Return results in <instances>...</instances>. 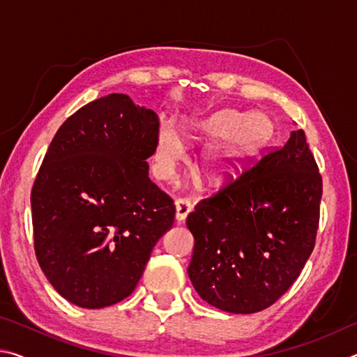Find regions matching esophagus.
Wrapping results in <instances>:
<instances>
[{"label":"esophagus","mask_w":357,"mask_h":357,"mask_svg":"<svg viewBox=\"0 0 357 357\" xmlns=\"http://www.w3.org/2000/svg\"><path fill=\"white\" fill-rule=\"evenodd\" d=\"M176 220L178 222H183L185 220V217L189 215V213L192 211V203L187 200V198H178L176 202Z\"/></svg>","instance_id":"34e87169"}]
</instances>
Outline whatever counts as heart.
I'll use <instances>...</instances> for the list:
<instances>
[{"label":"heart","mask_w":357,"mask_h":357,"mask_svg":"<svg viewBox=\"0 0 357 357\" xmlns=\"http://www.w3.org/2000/svg\"><path fill=\"white\" fill-rule=\"evenodd\" d=\"M189 138H213L219 143L204 151L202 164L211 179L231 176L239 162L269 140L274 126L264 113H244L233 108L215 112L203 119L184 124ZM184 157V143L172 126L162 124L157 130L154 148V170L162 179L173 178L176 165Z\"/></svg>","instance_id":"heart-1"}]
</instances>
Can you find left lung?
Here are the masks:
<instances>
[{"label": "left lung", "mask_w": 357, "mask_h": 357, "mask_svg": "<svg viewBox=\"0 0 357 357\" xmlns=\"http://www.w3.org/2000/svg\"><path fill=\"white\" fill-rule=\"evenodd\" d=\"M323 179L304 130L187 215L195 239L187 274L208 304L229 313L268 309L315 247Z\"/></svg>", "instance_id": "1"}]
</instances>
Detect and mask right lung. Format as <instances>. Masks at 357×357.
<instances>
[{
  "instance_id": "right-lung-1",
  "label": "right lung",
  "mask_w": 357,
  "mask_h": 357,
  "mask_svg": "<svg viewBox=\"0 0 357 357\" xmlns=\"http://www.w3.org/2000/svg\"><path fill=\"white\" fill-rule=\"evenodd\" d=\"M157 130L153 110L113 93L66 119L47 149L31 189L34 252L72 304L128 298L173 227V198L148 176Z\"/></svg>"
}]
</instances>
